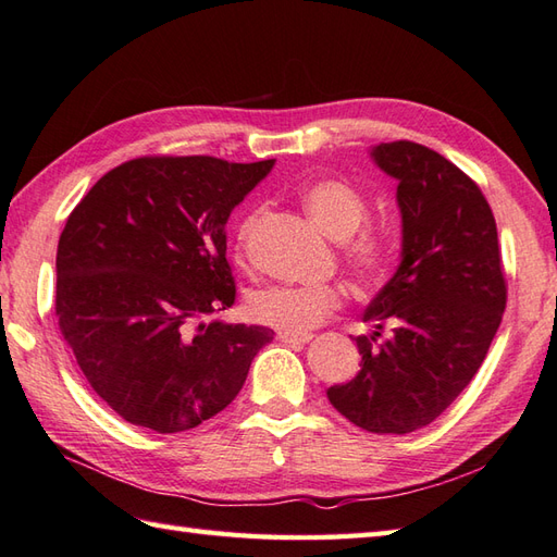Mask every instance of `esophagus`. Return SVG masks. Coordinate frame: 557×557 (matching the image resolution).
<instances>
[{
  "mask_svg": "<svg viewBox=\"0 0 557 557\" xmlns=\"http://www.w3.org/2000/svg\"><path fill=\"white\" fill-rule=\"evenodd\" d=\"M278 341L281 343H293V345H302L312 341V333H288V331H278Z\"/></svg>",
  "mask_w": 557,
  "mask_h": 557,
  "instance_id": "obj_1",
  "label": "esophagus"
}]
</instances>
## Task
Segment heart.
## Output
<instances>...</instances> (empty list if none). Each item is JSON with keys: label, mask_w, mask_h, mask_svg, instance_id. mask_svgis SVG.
Instances as JSON below:
<instances>
[{"label": "heart", "mask_w": 557, "mask_h": 557, "mask_svg": "<svg viewBox=\"0 0 557 557\" xmlns=\"http://www.w3.org/2000/svg\"><path fill=\"white\" fill-rule=\"evenodd\" d=\"M300 202L326 236L343 240V262L362 288H376L379 283L386 281L393 264V243L386 228L364 224L369 202L355 183L333 176L314 178L300 188ZM257 221V207L245 212L238 221L236 252L240 257L247 252V243H250ZM343 300L345 293L336 283H312V286L276 283V286L250 293L247 310L264 326L288 333H307L341 310Z\"/></svg>", "instance_id": "1"}]
</instances>
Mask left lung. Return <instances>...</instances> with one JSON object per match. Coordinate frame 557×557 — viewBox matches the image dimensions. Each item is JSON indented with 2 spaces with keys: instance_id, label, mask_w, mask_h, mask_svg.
I'll use <instances>...</instances> for the list:
<instances>
[{
  "instance_id": "1",
  "label": "left lung",
  "mask_w": 557,
  "mask_h": 557,
  "mask_svg": "<svg viewBox=\"0 0 557 557\" xmlns=\"http://www.w3.org/2000/svg\"><path fill=\"white\" fill-rule=\"evenodd\" d=\"M376 164L398 178L403 262L367 307L362 369L329 400L372 434H410L455 403L496 336L508 302L496 219L479 185L412 140L381 143Z\"/></svg>"
}]
</instances>
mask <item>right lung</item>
I'll return each mask as SVG.
<instances>
[{
    "label": "right lung",
    "instance_id": "obj_1",
    "mask_svg": "<svg viewBox=\"0 0 557 557\" xmlns=\"http://www.w3.org/2000/svg\"><path fill=\"white\" fill-rule=\"evenodd\" d=\"M271 166L128 159L69 214L57 247L59 331L126 422L157 434L202 424L231 405L274 338L264 326L207 321L236 302L226 221Z\"/></svg>",
    "mask_w": 557,
    "mask_h": 557
}]
</instances>
